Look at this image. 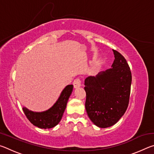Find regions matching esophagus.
Returning a JSON list of instances; mask_svg holds the SVG:
<instances>
[{
  "label": "esophagus",
  "mask_w": 154,
  "mask_h": 154,
  "mask_svg": "<svg viewBox=\"0 0 154 154\" xmlns=\"http://www.w3.org/2000/svg\"><path fill=\"white\" fill-rule=\"evenodd\" d=\"M81 85H82V82H81V80L80 79H79V78H77V79H75L74 80L73 85L75 88H77L80 87Z\"/></svg>",
  "instance_id": "1"
}]
</instances>
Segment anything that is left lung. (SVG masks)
Masks as SVG:
<instances>
[{
	"label": "left lung",
	"mask_w": 154,
	"mask_h": 154,
	"mask_svg": "<svg viewBox=\"0 0 154 154\" xmlns=\"http://www.w3.org/2000/svg\"><path fill=\"white\" fill-rule=\"evenodd\" d=\"M111 68L85 79V109L99 128L110 127L118 122L128 106L132 74L126 60L113 50Z\"/></svg>",
	"instance_id": "8db88e82"
}]
</instances>
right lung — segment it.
<instances>
[{"instance_id": "add662e5", "label": "right lung", "mask_w": 154, "mask_h": 154, "mask_svg": "<svg viewBox=\"0 0 154 154\" xmlns=\"http://www.w3.org/2000/svg\"><path fill=\"white\" fill-rule=\"evenodd\" d=\"M72 89V85H66L54 105L46 111L34 112L23 107L26 116L34 126L39 128L48 129L56 126L61 120Z\"/></svg>"}]
</instances>
